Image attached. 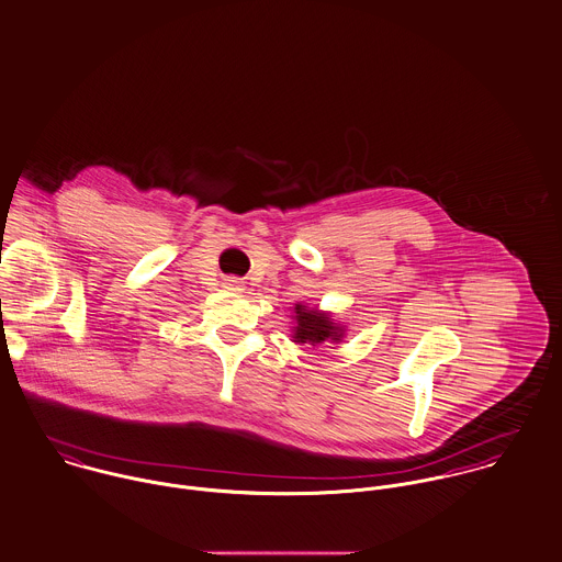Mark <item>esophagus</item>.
Segmentation results:
<instances>
[{"label": "esophagus", "mask_w": 562, "mask_h": 562, "mask_svg": "<svg viewBox=\"0 0 562 562\" xmlns=\"http://www.w3.org/2000/svg\"><path fill=\"white\" fill-rule=\"evenodd\" d=\"M227 290H232V292H241L244 290V283H241L240 279H236V277H232V279H227Z\"/></svg>", "instance_id": "1"}]
</instances>
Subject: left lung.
<instances>
[{
    "label": "left lung",
    "instance_id": "obj_1",
    "mask_svg": "<svg viewBox=\"0 0 562 562\" xmlns=\"http://www.w3.org/2000/svg\"><path fill=\"white\" fill-rule=\"evenodd\" d=\"M292 341L294 344H310L314 348L324 344H339L346 335V326L333 318L330 312H322L318 307H307L296 303L292 307Z\"/></svg>",
    "mask_w": 562,
    "mask_h": 562
}]
</instances>
